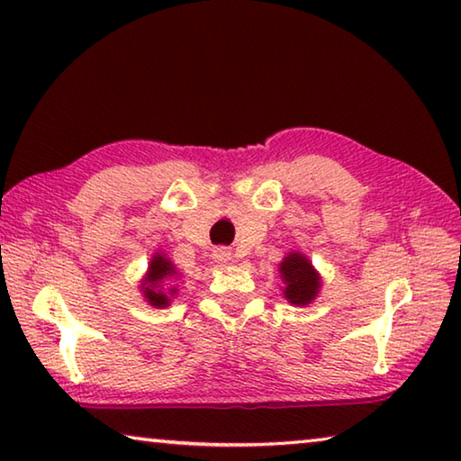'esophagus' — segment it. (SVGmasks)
Returning a JSON list of instances; mask_svg holds the SVG:
<instances>
[{
	"label": "esophagus",
	"instance_id": "34e87169",
	"mask_svg": "<svg viewBox=\"0 0 461 461\" xmlns=\"http://www.w3.org/2000/svg\"><path fill=\"white\" fill-rule=\"evenodd\" d=\"M213 258H215V262L225 264V262L231 260V252L228 248H215L213 249Z\"/></svg>",
	"mask_w": 461,
	"mask_h": 461
}]
</instances>
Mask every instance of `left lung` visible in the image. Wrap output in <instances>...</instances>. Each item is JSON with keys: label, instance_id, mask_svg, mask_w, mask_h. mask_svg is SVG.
<instances>
[{"label": "left lung", "instance_id": "obj_1", "mask_svg": "<svg viewBox=\"0 0 461 461\" xmlns=\"http://www.w3.org/2000/svg\"><path fill=\"white\" fill-rule=\"evenodd\" d=\"M280 275L285 280V296L293 305H309L317 296L319 276L303 254H288L280 262Z\"/></svg>", "mask_w": 461, "mask_h": 461}]
</instances>
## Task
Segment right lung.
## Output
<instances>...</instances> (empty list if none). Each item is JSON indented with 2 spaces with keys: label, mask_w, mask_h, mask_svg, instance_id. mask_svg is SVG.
<instances>
[{
  "label": "right lung",
  "mask_w": 461,
  "mask_h": 461,
  "mask_svg": "<svg viewBox=\"0 0 461 461\" xmlns=\"http://www.w3.org/2000/svg\"><path fill=\"white\" fill-rule=\"evenodd\" d=\"M175 276V267L167 260L165 256H154L150 262V270H148V276L144 280V296L146 301L154 307H167L168 305V294L158 291V285L162 280ZM170 293H175V288H170Z\"/></svg>",
  "instance_id": "1"
}]
</instances>
